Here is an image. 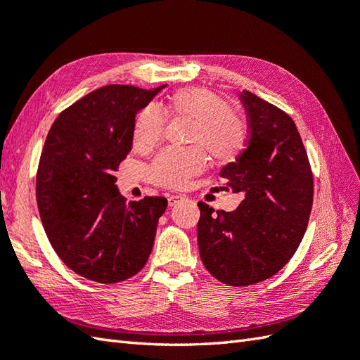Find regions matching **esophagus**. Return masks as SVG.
Masks as SVG:
<instances>
[{
	"instance_id": "34e87169",
	"label": "esophagus",
	"mask_w": 360,
	"mask_h": 360,
	"mask_svg": "<svg viewBox=\"0 0 360 360\" xmlns=\"http://www.w3.org/2000/svg\"><path fill=\"white\" fill-rule=\"evenodd\" d=\"M184 200H186V196H182V195H172V196H168V205L173 207V205H176Z\"/></svg>"
}]
</instances>
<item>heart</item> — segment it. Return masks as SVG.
I'll list each match as a JSON object with an SVG mask.
<instances>
[{"label": "heart", "instance_id": "heart-1", "mask_svg": "<svg viewBox=\"0 0 360 360\" xmlns=\"http://www.w3.org/2000/svg\"><path fill=\"white\" fill-rule=\"evenodd\" d=\"M162 112L170 119L188 120L186 150H164L150 165V179L167 188H184L200 174L209 159L215 165H229L241 156L248 143V125L231 108L224 97L207 88H182L162 102ZM165 117L155 105H147L134 119L133 147L148 153L162 141Z\"/></svg>", "mask_w": 360, "mask_h": 360}]
</instances>
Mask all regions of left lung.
Instances as JSON below:
<instances>
[{"instance_id": "8db88e82", "label": "left lung", "mask_w": 360, "mask_h": 360, "mask_svg": "<svg viewBox=\"0 0 360 360\" xmlns=\"http://www.w3.org/2000/svg\"><path fill=\"white\" fill-rule=\"evenodd\" d=\"M240 98L248 112V147L219 176L226 190L241 192L244 200L233 212L217 213L198 202L201 259L229 286L271 278L292 258L314 196L309 159L294 120L250 91Z\"/></svg>"}]
</instances>
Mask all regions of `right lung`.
I'll return each instance as SVG.
<instances>
[{
    "label": "right lung",
    "instance_id": "right-lung-1",
    "mask_svg": "<svg viewBox=\"0 0 360 360\" xmlns=\"http://www.w3.org/2000/svg\"><path fill=\"white\" fill-rule=\"evenodd\" d=\"M165 85H106L68 106L53 122L38 162L37 204L51 246L75 274L124 281L147 263L164 196L127 202L119 164L133 145V125Z\"/></svg>",
    "mask_w": 360,
    "mask_h": 360
}]
</instances>
